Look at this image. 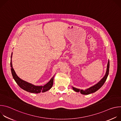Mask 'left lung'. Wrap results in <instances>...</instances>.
<instances>
[{"instance_id": "left-lung-1", "label": "left lung", "mask_w": 121, "mask_h": 121, "mask_svg": "<svg viewBox=\"0 0 121 121\" xmlns=\"http://www.w3.org/2000/svg\"><path fill=\"white\" fill-rule=\"evenodd\" d=\"M109 66H110V62H109V60L108 64H107V70H106V74H105L104 77H103L97 84H95V85L92 86V87H90V88H89L87 90H80V89H77V88L72 87L73 90L77 92H78L80 91V92L82 94H84V95H88V94H91V93L96 92V91H97L98 90H99L102 87L103 85L104 84V83L106 81L107 78L108 77V76L109 75Z\"/></svg>"}]
</instances>
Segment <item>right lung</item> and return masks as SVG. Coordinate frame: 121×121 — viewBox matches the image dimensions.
I'll list each match as a JSON object with an SVG mask.
<instances>
[{"instance_id":"1","label":"right lung","mask_w":121,"mask_h":121,"mask_svg":"<svg viewBox=\"0 0 121 121\" xmlns=\"http://www.w3.org/2000/svg\"><path fill=\"white\" fill-rule=\"evenodd\" d=\"M12 56V53L11 54V60H10V67H11V73L14 79L15 80L16 82L17 83V84L19 86V87L21 88L24 90V91H26L30 93H40L41 92H46L48 90H49L52 87L53 82H54V76L52 77V78H51L50 80L47 84H46L45 85L43 86H38L34 85L31 83H30L28 82H26L22 79L19 77H18V76H17V74H16L14 69L12 67V60H11Z\"/></svg>"}]
</instances>
